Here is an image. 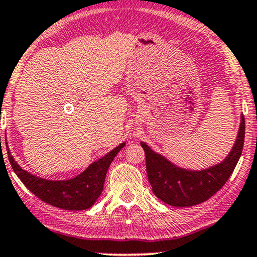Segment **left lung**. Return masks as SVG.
I'll use <instances>...</instances> for the list:
<instances>
[{
    "label": "left lung",
    "mask_w": 257,
    "mask_h": 257,
    "mask_svg": "<svg viewBox=\"0 0 257 257\" xmlns=\"http://www.w3.org/2000/svg\"><path fill=\"white\" fill-rule=\"evenodd\" d=\"M244 117L241 115L240 128L234 146L222 162L201 170L184 169L157 154L145 142L147 175L153 193L164 203L173 207H191L202 203L223 187L234 172L244 143Z\"/></svg>",
    "instance_id": "obj_1"
}]
</instances>
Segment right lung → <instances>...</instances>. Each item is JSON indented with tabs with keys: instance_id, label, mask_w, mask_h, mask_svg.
<instances>
[{
	"instance_id": "1",
	"label": "right lung",
	"mask_w": 257,
	"mask_h": 257,
	"mask_svg": "<svg viewBox=\"0 0 257 257\" xmlns=\"http://www.w3.org/2000/svg\"><path fill=\"white\" fill-rule=\"evenodd\" d=\"M7 145L8 159L14 172L21 182L43 202L66 210H85L93 207L103 190V184L108 168L119 150L125 146L121 145L110 150L107 155L95 161L85 170L70 180L51 181L33 175L22 169L14 159Z\"/></svg>"
}]
</instances>
